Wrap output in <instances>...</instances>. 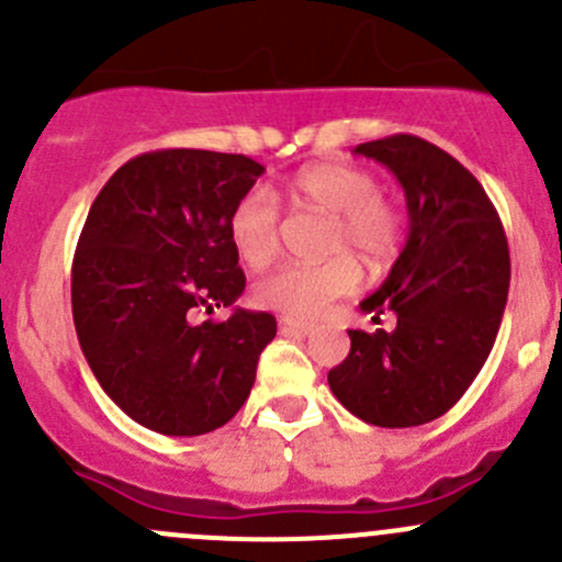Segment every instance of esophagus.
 I'll use <instances>...</instances> for the list:
<instances>
[{
    "label": "esophagus",
    "mask_w": 562,
    "mask_h": 562,
    "mask_svg": "<svg viewBox=\"0 0 562 562\" xmlns=\"http://www.w3.org/2000/svg\"><path fill=\"white\" fill-rule=\"evenodd\" d=\"M279 325L283 327V330H294V333H314L316 330V322L297 319V316H281Z\"/></svg>",
    "instance_id": "esophagus-1"
}]
</instances>
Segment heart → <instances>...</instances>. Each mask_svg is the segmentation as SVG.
Segmentation results:
<instances>
[{"mask_svg":"<svg viewBox=\"0 0 562 562\" xmlns=\"http://www.w3.org/2000/svg\"><path fill=\"white\" fill-rule=\"evenodd\" d=\"M294 207H316L333 215L327 251L336 254L319 265H283L265 276L254 297L265 308L289 316H314L333 300L352 294L360 268L349 254L380 268L402 246V213L380 193L369 169L352 164H311L294 171L283 186ZM229 240L248 268H265L281 248V204L265 188H251L229 213Z\"/></svg>","mask_w":562,"mask_h":562,"instance_id":"obj_1","label":"heart"}]
</instances>
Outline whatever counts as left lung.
I'll list each match as a JSON object with an SVG mask.
<instances>
[{"mask_svg": "<svg viewBox=\"0 0 562 562\" xmlns=\"http://www.w3.org/2000/svg\"><path fill=\"white\" fill-rule=\"evenodd\" d=\"M385 164L407 196L409 235L391 276L360 303L393 330H349L352 347L327 382L344 407L382 429L446 415L497 338L508 300L505 229L481 182L426 138L396 133L355 147Z\"/></svg>", "mask_w": 562, "mask_h": 562, "instance_id": "8db88e82", "label": "left lung"}]
</instances>
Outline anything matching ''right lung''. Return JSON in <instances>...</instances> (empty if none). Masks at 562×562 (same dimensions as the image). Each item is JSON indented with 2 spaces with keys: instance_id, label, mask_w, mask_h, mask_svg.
Returning a JSON list of instances; mask_svg holds the SVG:
<instances>
[{
  "instance_id": "add662e5",
  "label": "right lung",
  "mask_w": 562,
  "mask_h": 562,
  "mask_svg": "<svg viewBox=\"0 0 562 562\" xmlns=\"http://www.w3.org/2000/svg\"><path fill=\"white\" fill-rule=\"evenodd\" d=\"M265 166L210 149H155L111 175L92 202L70 273L81 352L136 424L196 437L229 424L257 380L276 316L196 322L246 289L229 213Z\"/></svg>"
}]
</instances>
